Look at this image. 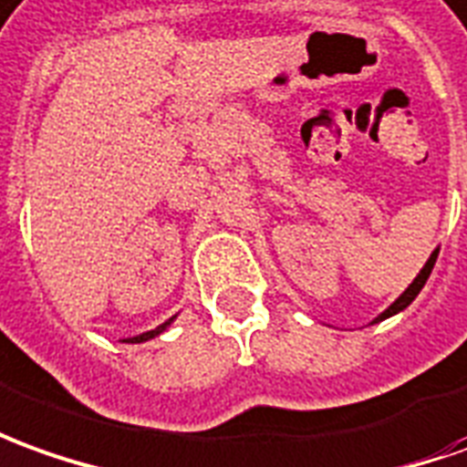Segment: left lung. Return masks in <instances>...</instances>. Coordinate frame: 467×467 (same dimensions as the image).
<instances>
[{
    "label": "left lung",
    "instance_id": "8db88e82",
    "mask_svg": "<svg viewBox=\"0 0 467 467\" xmlns=\"http://www.w3.org/2000/svg\"><path fill=\"white\" fill-rule=\"evenodd\" d=\"M437 254H440V249H435V252L430 254V259H427V265L422 266V269H420V275L414 276V282H411L410 287L404 289V292H401L400 297H397V300L391 302V305H389L387 310H384V313L379 315V317H376L374 323H381V320H387V317H391V315H397V313H401V310H404V307H410L411 305V300H414V297H417V295H420V289L424 287V282H427V276L432 275V266H435V262H437Z\"/></svg>",
    "mask_w": 467,
    "mask_h": 467
}]
</instances>
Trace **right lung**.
Returning a JSON list of instances; mask_svg holds the SVG:
<instances>
[{"label":"right lung","mask_w":467,"mask_h":467,"mask_svg":"<svg viewBox=\"0 0 467 467\" xmlns=\"http://www.w3.org/2000/svg\"><path fill=\"white\" fill-rule=\"evenodd\" d=\"M172 320H175V317H170V320H165V323H162V326H157V327H154V330H147V333H141V336L127 337V343H144V340H150V337L160 336V333H162V330H167V326H170V323H172Z\"/></svg>","instance_id":"right-lung-1"}]
</instances>
